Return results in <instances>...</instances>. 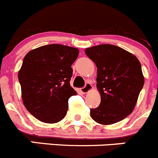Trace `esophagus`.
Masks as SVG:
<instances>
[{"label":"esophagus","instance_id":"obj_1","mask_svg":"<svg viewBox=\"0 0 158 158\" xmlns=\"http://www.w3.org/2000/svg\"><path fill=\"white\" fill-rule=\"evenodd\" d=\"M91 89H92V85L89 83H87L86 85H85V86L81 89V92H83L84 94H85V93H88V91H91Z\"/></svg>","mask_w":158,"mask_h":158}]
</instances>
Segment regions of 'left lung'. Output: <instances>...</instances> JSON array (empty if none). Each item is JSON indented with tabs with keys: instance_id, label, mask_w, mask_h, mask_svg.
<instances>
[{
	"instance_id": "1",
	"label": "left lung",
	"mask_w": 158,
	"mask_h": 158,
	"mask_svg": "<svg viewBox=\"0 0 158 158\" xmlns=\"http://www.w3.org/2000/svg\"><path fill=\"white\" fill-rule=\"evenodd\" d=\"M85 53L98 68L96 86L101 95L100 105L91 109V117L102 125L124 119L134 109L144 85L139 60L110 44L87 48Z\"/></svg>"
}]
</instances>
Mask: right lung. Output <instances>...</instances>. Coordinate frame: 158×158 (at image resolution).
<instances>
[{"label": "right lung", "instance_id": "add662e5", "mask_svg": "<svg viewBox=\"0 0 158 158\" xmlns=\"http://www.w3.org/2000/svg\"><path fill=\"white\" fill-rule=\"evenodd\" d=\"M78 54L77 48L50 44L32 49L24 57L19 71L22 101L40 121L56 123L65 117L68 99L77 94L70 81Z\"/></svg>", "mask_w": 158, "mask_h": 158}]
</instances>
